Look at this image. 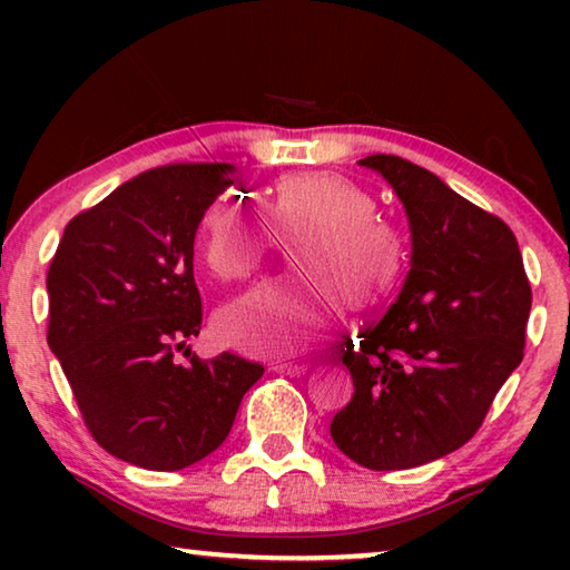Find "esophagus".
Listing matches in <instances>:
<instances>
[{"label": "esophagus", "instance_id": "1", "mask_svg": "<svg viewBox=\"0 0 570 570\" xmlns=\"http://www.w3.org/2000/svg\"><path fill=\"white\" fill-rule=\"evenodd\" d=\"M277 373H285V376H303L308 371L306 363H277L275 365Z\"/></svg>", "mask_w": 570, "mask_h": 570}]
</instances>
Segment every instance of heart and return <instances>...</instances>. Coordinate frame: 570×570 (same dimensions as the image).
Listing matches in <instances>:
<instances>
[{
    "instance_id": "heart-1",
    "label": "heart",
    "mask_w": 570,
    "mask_h": 570,
    "mask_svg": "<svg viewBox=\"0 0 570 570\" xmlns=\"http://www.w3.org/2000/svg\"><path fill=\"white\" fill-rule=\"evenodd\" d=\"M373 199L345 178L287 174L277 178L267 213L254 199L225 194L202 223V256L220 279H246L275 252L293 246L298 277L252 287L220 311L217 326L233 345L295 350L332 330L345 299L371 308L394 291L404 248L392 225L373 215Z\"/></svg>"
}]
</instances>
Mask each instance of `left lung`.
<instances>
[{
  "mask_svg": "<svg viewBox=\"0 0 570 570\" xmlns=\"http://www.w3.org/2000/svg\"><path fill=\"white\" fill-rule=\"evenodd\" d=\"M379 170L407 209L410 275L400 298L342 363L353 400L332 420L342 454L376 472L410 470L464 446L524 357L532 308L517 236L501 217L396 155Z\"/></svg>",
  "mask_w": 570,
  "mask_h": 570,
  "instance_id": "left-lung-1",
  "label": "left lung"
}]
</instances>
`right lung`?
<instances>
[{
    "label": "right lung",
    "instance_id": "add662e5",
    "mask_svg": "<svg viewBox=\"0 0 570 570\" xmlns=\"http://www.w3.org/2000/svg\"><path fill=\"white\" fill-rule=\"evenodd\" d=\"M230 174L225 163L145 170L67 223L46 275V340L85 428L142 470L176 472L213 454L264 373L233 353L173 357L202 330L194 236Z\"/></svg>",
    "mask_w": 570,
    "mask_h": 570
}]
</instances>
